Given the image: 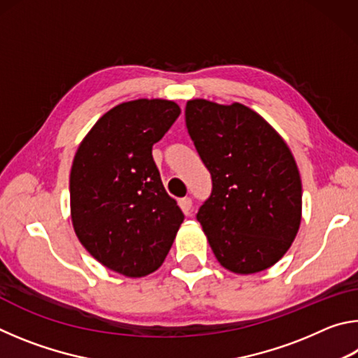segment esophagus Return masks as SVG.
I'll return each mask as SVG.
<instances>
[{"label": "esophagus", "instance_id": "obj_1", "mask_svg": "<svg viewBox=\"0 0 358 358\" xmlns=\"http://www.w3.org/2000/svg\"><path fill=\"white\" fill-rule=\"evenodd\" d=\"M178 203H180L181 210H183L186 215L189 213V211H191V207H192V199H191V197H183V199H180Z\"/></svg>", "mask_w": 358, "mask_h": 358}]
</instances>
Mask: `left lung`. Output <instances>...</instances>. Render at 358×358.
<instances>
[{"instance_id":"left-lung-1","label":"left lung","mask_w":358,"mask_h":358,"mask_svg":"<svg viewBox=\"0 0 358 358\" xmlns=\"http://www.w3.org/2000/svg\"><path fill=\"white\" fill-rule=\"evenodd\" d=\"M186 128L211 175L197 211L224 268L250 275L275 265L301 220V180L286 142L243 104L187 101Z\"/></svg>"}]
</instances>
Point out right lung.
<instances>
[{"label": "right lung", "mask_w": 358, "mask_h": 358, "mask_svg": "<svg viewBox=\"0 0 358 358\" xmlns=\"http://www.w3.org/2000/svg\"><path fill=\"white\" fill-rule=\"evenodd\" d=\"M180 112L164 99L123 102L98 120L72 162L77 237L98 262L124 276L159 268L185 220L151 155Z\"/></svg>", "instance_id": "right-lung-1"}]
</instances>
